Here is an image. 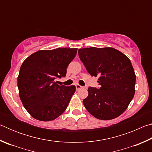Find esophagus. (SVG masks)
I'll return each mask as SVG.
<instances>
[{"instance_id":"esophagus-1","label":"esophagus","mask_w":152,"mask_h":152,"mask_svg":"<svg viewBox=\"0 0 152 152\" xmlns=\"http://www.w3.org/2000/svg\"><path fill=\"white\" fill-rule=\"evenodd\" d=\"M75 86H76V88L77 91H78V90H79V89H80V88H82V86L80 85V84H76Z\"/></svg>"}]
</instances>
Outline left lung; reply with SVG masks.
I'll list each match as a JSON object with an SVG mask.
<instances>
[{"label":"left lung","mask_w":152,"mask_h":152,"mask_svg":"<svg viewBox=\"0 0 152 152\" xmlns=\"http://www.w3.org/2000/svg\"><path fill=\"white\" fill-rule=\"evenodd\" d=\"M78 56L92 76H99V89L88 88L83 100L89 113L101 120L119 117L135 94L136 76L129 59L113 48H82Z\"/></svg>","instance_id":"left-lung-1"}]
</instances>
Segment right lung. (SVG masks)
<instances>
[{
    "label": "right lung",
    "mask_w": 152,
    "mask_h": 152,
    "mask_svg": "<svg viewBox=\"0 0 152 152\" xmlns=\"http://www.w3.org/2000/svg\"><path fill=\"white\" fill-rule=\"evenodd\" d=\"M76 53L77 48L39 50L23 62L17 78L19 97L34 119L53 121L66 110L76 86H60L56 79L66 76Z\"/></svg>",
    "instance_id": "add662e5"
}]
</instances>
